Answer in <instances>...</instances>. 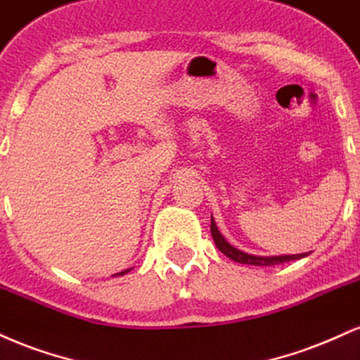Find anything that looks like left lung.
I'll use <instances>...</instances> for the list:
<instances>
[{
  "label": "left lung",
  "instance_id": "1",
  "mask_svg": "<svg viewBox=\"0 0 360 360\" xmlns=\"http://www.w3.org/2000/svg\"><path fill=\"white\" fill-rule=\"evenodd\" d=\"M210 232H212V238L215 246H217L219 251L222 255H226L229 259L236 261V263L240 264H252V266H274V264H281V263H288V261H295V259H302V257H307L310 252H302V255H283V256H255V255H248V252L240 251V249L231 246L227 243L226 238L219 232L217 226H215L214 217H210Z\"/></svg>",
  "mask_w": 360,
  "mask_h": 360
}]
</instances>
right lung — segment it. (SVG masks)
<instances>
[{"instance_id":"right-lung-1","label":"right lung","mask_w":360,"mask_h":360,"mask_svg":"<svg viewBox=\"0 0 360 360\" xmlns=\"http://www.w3.org/2000/svg\"><path fill=\"white\" fill-rule=\"evenodd\" d=\"M131 271V268L129 269H124V271H121V273H116L114 274V276H122V274H126V273H129Z\"/></svg>"}]
</instances>
